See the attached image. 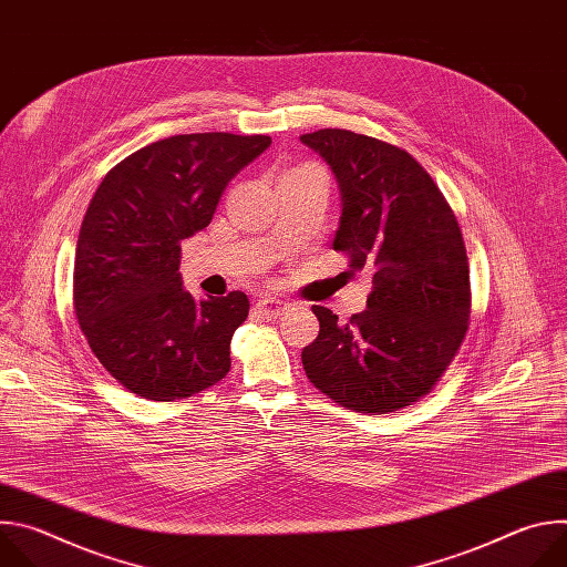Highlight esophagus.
<instances>
[{
	"label": "esophagus",
	"mask_w": 567,
	"mask_h": 567,
	"mask_svg": "<svg viewBox=\"0 0 567 567\" xmlns=\"http://www.w3.org/2000/svg\"><path fill=\"white\" fill-rule=\"evenodd\" d=\"M256 309H258L262 316H267V318H278V316L285 313L287 302L280 300V298H274V296H265V298H260V300L256 302Z\"/></svg>",
	"instance_id": "1"
}]
</instances>
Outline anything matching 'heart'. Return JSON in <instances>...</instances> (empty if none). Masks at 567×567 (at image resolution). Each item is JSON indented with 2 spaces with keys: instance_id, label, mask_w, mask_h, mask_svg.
<instances>
[{
  "instance_id": "1",
  "label": "heart",
  "mask_w": 567,
  "mask_h": 567,
  "mask_svg": "<svg viewBox=\"0 0 567 567\" xmlns=\"http://www.w3.org/2000/svg\"><path fill=\"white\" fill-rule=\"evenodd\" d=\"M302 168H307V166H298V168H291V171H287V173H298V171H302Z\"/></svg>"
}]
</instances>
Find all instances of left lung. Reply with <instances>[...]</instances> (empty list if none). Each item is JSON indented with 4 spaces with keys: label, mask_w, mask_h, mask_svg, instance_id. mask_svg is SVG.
<instances>
[{
    "label": "left lung",
    "mask_w": 567,
    "mask_h": 567,
    "mask_svg": "<svg viewBox=\"0 0 567 567\" xmlns=\"http://www.w3.org/2000/svg\"><path fill=\"white\" fill-rule=\"evenodd\" d=\"M300 141L332 168L341 190L334 251L372 271L368 309L341 326L328 307L302 350L309 381L357 413H394L429 394L457 354L471 316L468 260L457 219L417 161L350 130Z\"/></svg>",
    "instance_id": "1"
}]
</instances>
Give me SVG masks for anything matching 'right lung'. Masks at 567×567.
I'll return each mask as SVG.
<instances>
[{
  "instance_id": "obj_1",
  "label": "right lung",
  "mask_w": 567,
  "mask_h": 567,
  "mask_svg": "<svg viewBox=\"0 0 567 567\" xmlns=\"http://www.w3.org/2000/svg\"><path fill=\"white\" fill-rule=\"evenodd\" d=\"M271 136L177 134L125 156L101 182L80 226L73 307L92 352L130 392L173 401L230 370L233 332L249 298L195 300L182 282V241L206 228L228 182Z\"/></svg>"
}]
</instances>
